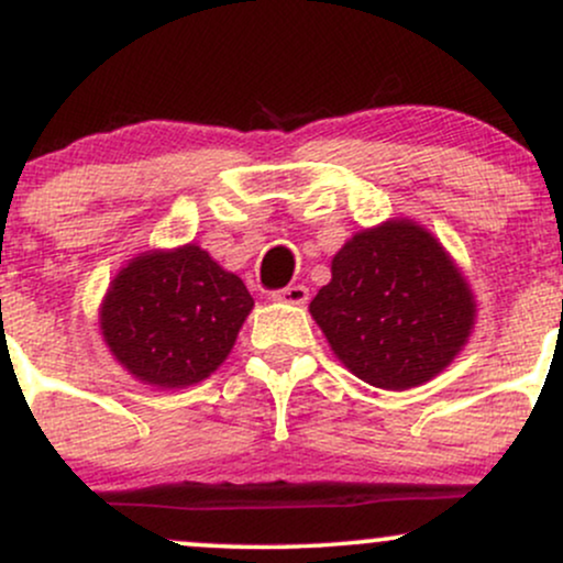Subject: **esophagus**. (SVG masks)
<instances>
[{"instance_id": "34e87169", "label": "esophagus", "mask_w": 563, "mask_h": 563, "mask_svg": "<svg viewBox=\"0 0 563 563\" xmlns=\"http://www.w3.org/2000/svg\"><path fill=\"white\" fill-rule=\"evenodd\" d=\"M273 301L280 303H294V307H303L309 301V288L307 286H286L280 290H273Z\"/></svg>"}]
</instances>
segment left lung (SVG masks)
Wrapping results in <instances>:
<instances>
[{
  "label": "left lung",
  "instance_id": "obj_1",
  "mask_svg": "<svg viewBox=\"0 0 563 563\" xmlns=\"http://www.w3.org/2000/svg\"><path fill=\"white\" fill-rule=\"evenodd\" d=\"M309 312L354 376L405 391L442 373L466 346L476 301L429 230L389 219L344 243Z\"/></svg>",
  "mask_w": 563,
  "mask_h": 563
}]
</instances>
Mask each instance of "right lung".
<instances>
[{"mask_svg":"<svg viewBox=\"0 0 563 563\" xmlns=\"http://www.w3.org/2000/svg\"><path fill=\"white\" fill-rule=\"evenodd\" d=\"M254 309L238 275L196 243L145 251L113 277L100 331L113 357L142 384L185 389L228 360Z\"/></svg>","mask_w":563,"mask_h":563,"instance_id":"add662e5","label":"right lung"}]
</instances>
